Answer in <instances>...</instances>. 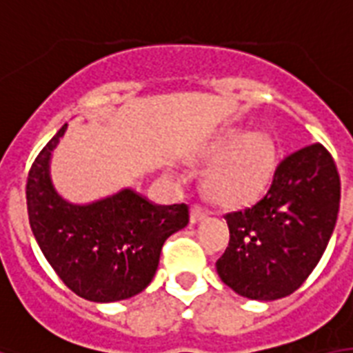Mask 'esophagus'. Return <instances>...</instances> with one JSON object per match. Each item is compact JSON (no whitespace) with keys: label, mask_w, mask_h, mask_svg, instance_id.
I'll use <instances>...</instances> for the list:
<instances>
[{"label":"esophagus","mask_w":353,"mask_h":353,"mask_svg":"<svg viewBox=\"0 0 353 353\" xmlns=\"http://www.w3.org/2000/svg\"><path fill=\"white\" fill-rule=\"evenodd\" d=\"M206 217H208V212L204 210V208L199 206V204H193V206H191V214H190L191 223H199V221L206 219Z\"/></svg>","instance_id":"34e87169"}]
</instances>
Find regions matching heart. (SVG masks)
Instances as JSON below:
<instances>
[{
  "instance_id": "b5f03b06",
  "label": "heart",
  "mask_w": 353,
  "mask_h": 353,
  "mask_svg": "<svg viewBox=\"0 0 353 353\" xmlns=\"http://www.w3.org/2000/svg\"><path fill=\"white\" fill-rule=\"evenodd\" d=\"M202 160H214L204 179L208 195L225 206H241L269 185L276 168V149L267 134L230 128L208 143Z\"/></svg>"
}]
</instances>
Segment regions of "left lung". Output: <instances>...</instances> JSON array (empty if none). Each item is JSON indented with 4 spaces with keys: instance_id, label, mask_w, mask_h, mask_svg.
Here are the masks:
<instances>
[{
    "instance_id": "8db88e82",
    "label": "left lung",
    "mask_w": 353,
    "mask_h": 353,
    "mask_svg": "<svg viewBox=\"0 0 353 353\" xmlns=\"http://www.w3.org/2000/svg\"><path fill=\"white\" fill-rule=\"evenodd\" d=\"M339 201L341 180L326 147L283 158L263 199L225 215L230 243L215 263L221 280L252 300L294 293L326 250Z\"/></svg>"
}]
</instances>
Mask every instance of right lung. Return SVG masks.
Instances as JSON below:
<instances>
[{
    "mask_svg": "<svg viewBox=\"0 0 353 353\" xmlns=\"http://www.w3.org/2000/svg\"><path fill=\"white\" fill-rule=\"evenodd\" d=\"M65 128L68 123L49 139L27 176L31 230L49 265L81 299H130L151 283L163 243L190 223V208L152 204L130 188L90 204L62 199L49 162Z\"/></svg>",
    "mask_w": 353,
    "mask_h": 353,
    "instance_id": "obj_1",
    "label": "right lung"
}]
</instances>
